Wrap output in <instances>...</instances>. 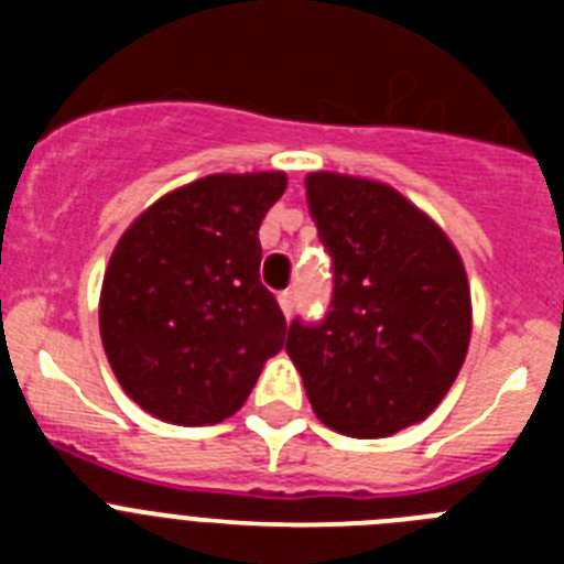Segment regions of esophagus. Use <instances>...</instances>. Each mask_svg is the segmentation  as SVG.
Instances as JSON below:
<instances>
[{
  "label": "esophagus",
  "mask_w": 564,
  "mask_h": 564,
  "mask_svg": "<svg viewBox=\"0 0 564 564\" xmlns=\"http://www.w3.org/2000/svg\"><path fill=\"white\" fill-rule=\"evenodd\" d=\"M293 305H296V291H293V288H288V291L279 293V307L285 311V316H291Z\"/></svg>",
  "instance_id": "34e87169"
}]
</instances>
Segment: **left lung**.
<instances>
[{
  "label": "left lung",
  "instance_id": "1",
  "mask_svg": "<svg viewBox=\"0 0 564 564\" xmlns=\"http://www.w3.org/2000/svg\"><path fill=\"white\" fill-rule=\"evenodd\" d=\"M305 188L333 259V299L318 325L293 318L285 350L325 426L395 435L430 417L460 372L466 268L441 226L387 183L311 172Z\"/></svg>",
  "mask_w": 564,
  "mask_h": 564
}]
</instances>
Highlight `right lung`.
I'll return each instance as SVG.
<instances>
[{
    "label": "right lung",
    "mask_w": 564,
    "mask_h": 564,
    "mask_svg": "<svg viewBox=\"0 0 564 564\" xmlns=\"http://www.w3.org/2000/svg\"><path fill=\"white\" fill-rule=\"evenodd\" d=\"M282 172L208 174L152 203L104 273L98 325L115 378L141 410L177 426L231 417L285 344L259 282V226Z\"/></svg>",
    "instance_id": "1"
}]
</instances>
